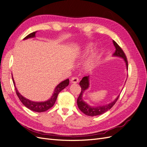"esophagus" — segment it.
Wrapping results in <instances>:
<instances>
[{
	"label": "esophagus",
	"mask_w": 147,
	"mask_h": 147,
	"mask_svg": "<svg viewBox=\"0 0 147 147\" xmlns=\"http://www.w3.org/2000/svg\"><path fill=\"white\" fill-rule=\"evenodd\" d=\"M70 82H71V83H77L79 82V79L77 77H74L71 78Z\"/></svg>",
	"instance_id": "34e87169"
}]
</instances>
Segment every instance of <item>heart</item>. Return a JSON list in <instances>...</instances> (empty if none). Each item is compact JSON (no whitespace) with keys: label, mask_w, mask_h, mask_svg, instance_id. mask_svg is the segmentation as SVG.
<instances>
[{"label":"heart","mask_w":147,"mask_h":147,"mask_svg":"<svg viewBox=\"0 0 147 147\" xmlns=\"http://www.w3.org/2000/svg\"><path fill=\"white\" fill-rule=\"evenodd\" d=\"M96 64V60L95 58H92L90 61H89L86 64L84 68L87 71H91L95 67Z\"/></svg>","instance_id":"obj_1"}]
</instances>
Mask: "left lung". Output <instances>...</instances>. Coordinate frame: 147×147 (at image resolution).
<instances>
[{"label": "left lung", "mask_w": 147, "mask_h": 147, "mask_svg": "<svg viewBox=\"0 0 147 147\" xmlns=\"http://www.w3.org/2000/svg\"><path fill=\"white\" fill-rule=\"evenodd\" d=\"M113 45L115 47V48H116V50H115L113 56H118V57H121L124 60L126 63V68L128 70V64H127V57L125 55V53H124L123 50L121 49V48L120 47L116 42H115L113 40ZM80 85L82 88V91L80 94L78 99H77V105L78 107V109L80 110L82 112L84 113L86 115H88V116H91V117H94V116H97V115H100L106 112L107 111H108L110 110L112 107L115 104L117 101L118 100L119 95L117 97L116 99H115L114 101L112 102L111 103L107 104L105 105H102V106H98V107H91L90 105H88L87 103H86L84 102L83 99H82V96L83 92H84L89 87V76H86L84 77L82 80L80 82Z\"/></svg>", "instance_id": "obj_1"}]
</instances>
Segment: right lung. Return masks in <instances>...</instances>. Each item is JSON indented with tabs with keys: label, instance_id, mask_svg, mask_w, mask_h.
Here are the masks:
<instances>
[{
	"label": "right lung",
	"instance_id": "add662e5",
	"mask_svg": "<svg viewBox=\"0 0 147 147\" xmlns=\"http://www.w3.org/2000/svg\"><path fill=\"white\" fill-rule=\"evenodd\" d=\"M36 32H37V31L30 33V34L28 35L27 36H26L24 39H27L29 38L35 37V35ZM12 80H13V84H14V86L15 88L16 93L18 97V98L21 100V102L23 103V104L24 105H25L26 107L28 108L29 109H30L31 110L34 111V112H45V111L48 110V109H50V108H51L54 105L59 93L62 90H63V89H64L65 87L69 85V79H67V80H65L62 82L56 87L54 94H53L52 97H51V99H50L45 102H37L31 101L29 99H26L25 97H24L23 96H22V95H21L20 94V92H18V90H17V89H16V88L15 86V81H14V80H13V77H12Z\"/></svg>",
	"mask_w": 147,
	"mask_h": 147
}]
</instances>
